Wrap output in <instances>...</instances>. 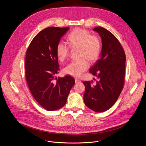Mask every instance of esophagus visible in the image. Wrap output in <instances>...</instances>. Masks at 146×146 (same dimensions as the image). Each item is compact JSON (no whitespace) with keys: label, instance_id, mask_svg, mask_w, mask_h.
I'll return each mask as SVG.
<instances>
[{"label":"esophagus","instance_id":"obj_1","mask_svg":"<svg viewBox=\"0 0 146 146\" xmlns=\"http://www.w3.org/2000/svg\"><path fill=\"white\" fill-rule=\"evenodd\" d=\"M81 81L79 79H75V83H80Z\"/></svg>","mask_w":146,"mask_h":146}]
</instances>
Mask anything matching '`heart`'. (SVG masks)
Here are the masks:
<instances>
[{"label": "heart", "instance_id": "1", "mask_svg": "<svg viewBox=\"0 0 146 146\" xmlns=\"http://www.w3.org/2000/svg\"><path fill=\"white\" fill-rule=\"evenodd\" d=\"M67 41L71 48H78V56L81 58L68 64L64 68L63 72L78 78L89 67L86 58L91 62L98 59L101 51V43L98 36L91 35L88 31L81 28L72 30L68 35ZM56 53L58 59L63 62L69 55L70 48L64 43L59 42L56 46Z\"/></svg>", "mask_w": 146, "mask_h": 146}]
</instances>
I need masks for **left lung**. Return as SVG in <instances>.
Instances as JSON below:
<instances>
[{"label": "left lung", "mask_w": 146, "mask_h": 146, "mask_svg": "<svg viewBox=\"0 0 146 146\" xmlns=\"http://www.w3.org/2000/svg\"><path fill=\"white\" fill-rule=\"evenodd\" d=\"M101 37L102 47L100 58L90 68V72L98 79L96 83L85 81L84 102L97 112L110 109L116 102L123 86L125 55L117 39L102 27L93 29Z\"/></svg>", "instance_id": "left-lung-1"}]
</instances>
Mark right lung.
Returning <instances> with one entry per match:
<instances>
[{"mask_svg":"<svg viewBox=\"0 0 146 146\" xmlns=\"http://www.w3.org/2000/svg\"><path fill=\"white\" fill-rule=\"evenodd\" d=\"M69 27H48L40 31L30 43L25 59L26 78L31 94L44 109L51 111L63 107L75 79L68 75L56 78L58 59L56 48Z\"/></svg>","mask_w":146,"mask_h":146,"instance_id":"add662e5","label":"right lung"}]
</instances>
